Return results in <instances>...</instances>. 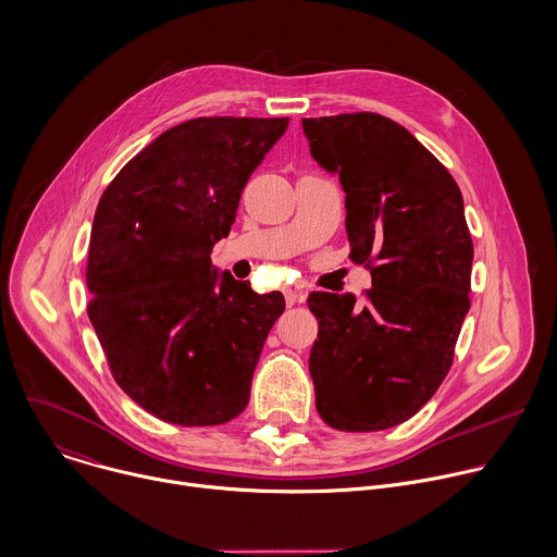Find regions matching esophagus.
Wrapping results in <instances>:
<instances>
[{
    "label": "esophagus",
    "instance_id": "1",
    "mask_svg": "<svg viewBox=\"0 0 557 557\" xmlns=\"http://www.w3.org/2000/svg\"><path fill=\"white\" fill-rule=\"evenodd\" d=\"M284 297H286V306H295L297 299H299V293L293 290V288H286V290H284Z\"/></svg>",
    "mask_w": 557,
    "mask_h": 557
}]
</instances>
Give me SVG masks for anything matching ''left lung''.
<instances>
[{
  "label": "left lung",
  "instance_id": "obj_1",
  "mask_svg": "<svg viewBox=\"0 0 557 557\" xmlns=\"http://www.w3.org/2000/svg\"><path fill=\"white\" fill-rule=\"evenodd\" d=\"M310 152L345 190L351 260L372 288L312 293L310 349L321 420L345 433L413 418L455 358L470 308L472 238L457 181L405 126L379 113L304 117Z\"/></svg>",
  "mask_w": 557,
  "mask_h": 557
}]
</instances>
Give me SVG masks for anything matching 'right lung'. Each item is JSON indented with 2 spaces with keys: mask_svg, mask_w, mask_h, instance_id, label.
I'll return each instance as SVG.
<instances>
[{
  "mask_svg": "<svg viewBox=\"0 0 557 557\" xmlns=\"http://www.w3.org/2000/svg\"><path fill=\"white\" fill-rule=\"evenodd\" d=\"M288 117H195L161 133L107 185L87 256V314L120 389L154 418L219 426L251 394L262 345L284 312L223 273L245 183Z\"/></svg>",
  "mask_w": 557,
  "mask_h": 557,
  "instance_id": "add662e5",
  "label": "right lung"
}]
</instances>
